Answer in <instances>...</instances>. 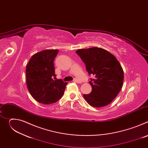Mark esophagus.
<instances>
[{"label": "esophagus", "instance_id": "1", "mask_svg": "<svg viewBox=\"0 0 148 148\" xmlns=\"http://www.w3.org/2000/svg\"><path fill=\"white\" fill-rule=\"evenodd\" d=\"M74 81L75 82H77V83H81V81H79L78 79H76V78H75V79H74Z\"/></svg>", "mask_w": 148, "mask_h": 148}]
</instances>
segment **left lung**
<instances>
[{
  "label": "left lung",
  "mask_w": 148,
  "mask_h": 148,
  "mask_svg": "<svg viewBox=\"0 0 148 148\" xmlns=\"http://www.w3.org/2000/svg\"><path fill=\"white\" fill-rule=\"evenodd\" d=\"M76 53L86 64L91 79L90 94L83 97L91 106L99 108L110 104L120 92L123 82V71L116 58L107 50L99 47L79 49Z\"/></svg>",
  "instance_id": "1"
}]
</instances>
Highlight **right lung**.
I'll return each mask as SVG.
<instances>
[{"instance_id": "obj_1", "label": "right lung", "mask_w": 148, "mask_h": 148, "mask_svg": "<svg viewBox=\"0 0 148 148\" xmlns=\"http://www.w3.org/2000/svg\"><path fill=\"white\" fill-rule=\"evenodd\" d=\"M58 50H45L32 56L27 63L26 84L27 89L37 102L50 104L57 102L64 94L67 82L54 80L56 75L54 60Z\"/></svg>"}]
</instances>
